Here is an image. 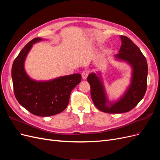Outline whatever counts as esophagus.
I'll return each instance as SVG.
<instances>
[{
    "label": "esophagus",
    "mask_w": 160,
    "mask_h": 160,
    "mask_svg": "<svg viewBox=\"0 0 160 160\" xmlns=\"http://www.w3.org/2000/svg\"><path fill=\"white\" fill-rule=\"evenodd\" d=\"M89 75V71L88 70H85L83 71V72L81 73V75H82V78H83V79H85L87 77H88Z\"/></svg>",
    "instance_id": "1"
}]
</instances>
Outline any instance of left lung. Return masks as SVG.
Returning a JSON list of instances; mask_svg holds the SVG:
<instances>
[{"mask_svg": "<svg viewBox=\"0 0 160 160\" xmlns=\"http://www.w3.org/2000/svg\"><path fill=\"white\" fill-rule=\"evenodd\" d=\"M121 39L122 46L119 52L115 57L128 62L133 69L132 82L122 98L117 102L109 103L105 93L101 77L95 73L89 74L88 77L94 105L99 110L108 113H122L132 110L143 99L147 89L148 67L146 57L130 38L121 35ZM107 103L110 106H108Z\"/></svg>", "mask_w": 160, "mask_h": 160, "instance_id": "1", "label": "left lung"}]
</instances>
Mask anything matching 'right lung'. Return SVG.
Returning a JSON list of instances; mask_svg holds the SVG:
<instances>
[{
    "label": "right lung",
    "instance_id": "add662e5",
    "mask_svg": "<svg viewBox=\"0 0 160 160\" xmlns=\"http://www.w3.org/2000/svg\"><path fill=\"white\" fill-rule=\"evenodd\" d=\"M41 40L35 38L24 47L13 62L11 75L18 102L33 115L47 117L66 109L71 91L81 82V75L76 73L48 81L31 79L24 69V62L32 45Z\"/></svg>",
    "mask_w": 160,
    "mask_h": 160
}]
</instances>
